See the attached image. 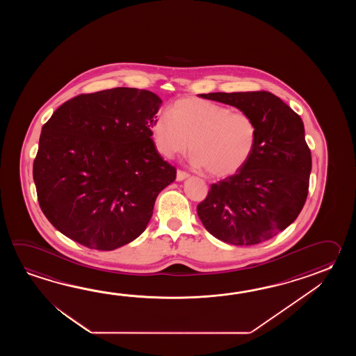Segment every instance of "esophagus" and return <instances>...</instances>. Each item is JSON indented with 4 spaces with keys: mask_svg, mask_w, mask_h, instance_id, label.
I'll return each instance as SVG.
<instances>
[{
    "mask_svg": "<svg viewBox=\"0 0 356 356\" xmlns=\"http://www.w3.org/2000/svg\"><path fill=\"white\" fill-rule=\"evenodd\" d=\"M188 177V173H186V172H181V170L177 172V181H184V179H187Z\"/></svg>",
    "mask_w": 356,
    "mask_h": 356,
    "instance_id": "1",
    "label": "esophagus"
}]
</instances>
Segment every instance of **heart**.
I'll return each mask as SVG.
<instances>
[{
	"instance_id": "b5f03b06",
	"label": "heart",
	"mask_w": 356,
	"mask_h": 356,
	"mask_svg": "<svg viewBox=\"0 0 356 356\" xmlns=\"http://www.w3.org/2000/svg\"><path fill=\"white\" fill-rule=\"evenodd\" d=\"M156 149L175 158L191 149V163L213 177H227L250 161L257 146L258 129L245 112L200 98H181L152 124Z\"/></svg>"
}]
</instances>
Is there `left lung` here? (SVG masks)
I'll use <instances>...</instances> for the list:
<instances>
[{
    "mask_svg": "<svg viewBox=\"0 0 356 356\" xmlns=\"http://www.w3.org/2000/svg\"><path fill=\"white\" fill-rule=\"evenodd\" d=\"M252 115L257 146L250 161L197 206L206 230L222 242L253 245L296 221L308 196L312 155L302 118L268 91L200 94Z\"/></svg>",
    "mask_w": 356,
    "mask_h": 356,
    "instance_id": "obj_1",
    "label": "left lung"
}]
</instances>
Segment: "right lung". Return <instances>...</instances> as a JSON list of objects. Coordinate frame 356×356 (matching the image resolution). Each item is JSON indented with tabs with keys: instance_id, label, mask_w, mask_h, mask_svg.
<instances>
[{
	"instance_id": "right-lung-1",
	"label": "right lung",
	"mask_w": 356,
	"mask_h": 356,
	"mask_svg": "<svg viewBox=\"0 0 356 356\" xmlns=\"http://www.w3.org/2000/svg\"><path fill=\"white\" fill-rule=\"evenodd\" d=\"M161 103L134 88L81 94L42 127L33 178L42 211L62 234L113 250L144 233L177 175L152 138Z\"/></svg>"
}]
</instances>
